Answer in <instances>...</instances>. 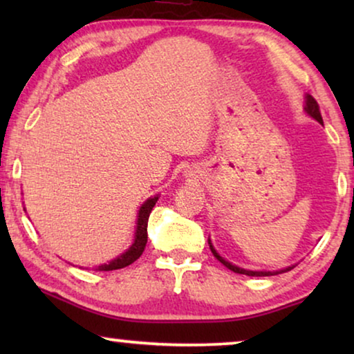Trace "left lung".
<instances>
[{"label":"left lung","instance_id":"8db88e82","mask_svg":"<svg viewBox=\"0 0 354 354\" xmlns=\"http://www.w3.org/2000/svg\"><path fill=\"white\" fill-rule=\"evenodd\" d=\"M304 111H306V113L311 115L313 119H316L319 124H324L322 122L321 111H319L317 101L314 100L311 95H306V104H304ZM207 243H209V248L212 251V254L216 256V259L221 261V263L224 264L227 269H230L232 272H235V274H245V275H251V277H266V275H277V274L287 272V270H292L295 268V266H290V268H285L282 270H272V272H270V270H248V269H241V268H239V266H234L232 263H229V261H225L224 258H222V256L214 250V246H212L211 240H207Z\"/></svg>","mask_w":354,"mask_h":354}]
</instances>
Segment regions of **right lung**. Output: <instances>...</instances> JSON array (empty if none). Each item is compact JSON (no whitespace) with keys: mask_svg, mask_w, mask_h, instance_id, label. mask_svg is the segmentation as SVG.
Returning <instances> with one entry per match:
<instances>
[{"mask_svg":"<svg viewBox=\"0 0 354 354\" xmlns=\"http://www.w3.org/2000/svg\"><path fill=\"white\" fill-rule=\"evenodd\" d=\"M158 195L153 196V198H148L147 201L143 203L142 207H140L138 211V217H137V230H135V239H133V243L130 245L129 250H125L122 254L118 256V258L109 261L108 264H101L96 268V270H115V269H122V268H127L132 263H135L142 253L145 251V246H147V241H148V217H149V212L156 205L158 201Z\"/></svg>","mask_w":354,"mask_h":354,"instance_id":"1","label":"right lung"}]
</instances>
